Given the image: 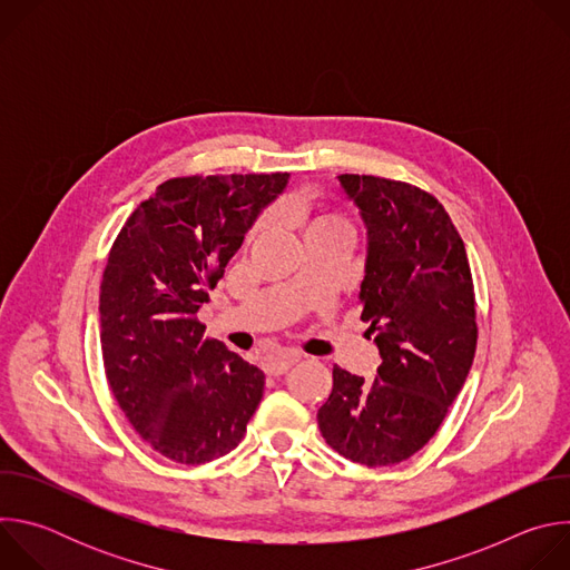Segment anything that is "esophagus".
<instances>
[{
	"label": "esophagus",
	"instance_id": "obj_1",
	"mask_svg": "<svg viewBox=\"0 0 570 570\" xmlns=\"http://www.w3.org/2000/svg\"><path fill=\"white\" fill-rule=\"evenodd\" d=\"M299 358H302V356H299L297 352H282V354H277V356H273V358L266 361V372L273 374V376H279V374L288 372Z\"/></svg>",
	"mask_w": 570,
	"mask_h": 570
}]
</instances>
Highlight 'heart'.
Here are the masks:
<instances>
[{"mask_svg": "<svg viewBox=\"0 0 570 570\" xmlns=\"http://www.w3.org/2000/svg\"><path fill=\"white\" fill-rule=\"evenodd\" d=\"M291 214L295 216V220H297L302 234H308V232H315V229H347V232H350V220H347V216L336 214V212L324 214V212H315V209L308 207V205H295V207L291 209ZM266 223H268V216H262V218L255 223V227H253V232H250V238H255V236L266 227Z\"/></svg>", "mask_w": 570, "mask_h": 570, "instance_id": "b5f03b06", "label": "heart"}]
</instances>
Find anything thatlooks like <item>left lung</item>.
Listing matches in <instances>:
<instances>
[{"instance_id":"obj_1","label":"left lung","mask_w":570,"mask_h":570,"mask_svg":"<svg viewBox=\"0 0 570 570\" xmlns=\"http://www.w3.org/2000/svg\"><path fill=\"white\" fill-rule=\"evenodd\" d=\"M367 225L358 302L381 354L376 379L334 367L317 426L343 458L390 466L442 426L478 343L475 293L464 243L429 191L379 176H338Z\"/></svg>"}]
</instances>
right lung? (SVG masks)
Instances as JSON below:
<instances>
[{
	"label": "right lung",
	"mask_w": 570,
	"mask_h": 570,
	"mask_svg": "<svg viewBox=\"0 0 570 570\" xmlns=\"http://www.w3.org/2000/svg\"><path fill=\"white\" fill-rule=\"evenodd\" d=\"M288 174L180 176L117 234L101 279V354L121 413L180 464H205L246 435L264 372L203 338L198 308Z\"/></svg>",
	"instance_id": "1"
}]
</instances>
